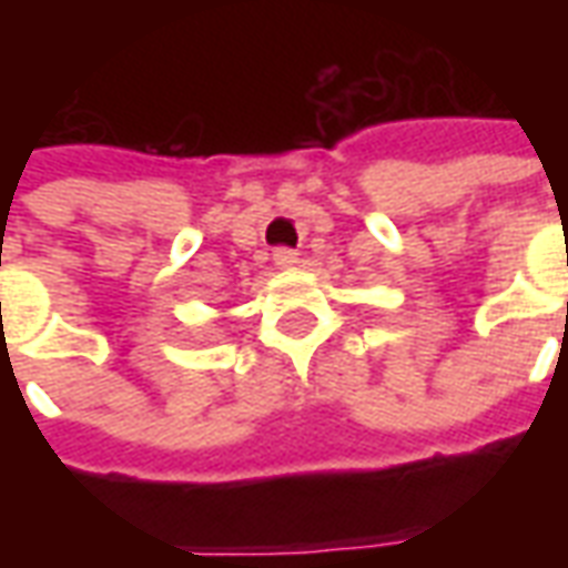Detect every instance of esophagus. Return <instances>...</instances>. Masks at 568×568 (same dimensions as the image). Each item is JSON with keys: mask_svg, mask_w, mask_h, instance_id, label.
<instances>
[{"mask_svg": "<svg viewBox=\"0 0 568 568\" xmlns=\"http://www.w3.org/2000/svg\"><path fill=\"white\" fill-rule=\"evenodd\" d=\"M273 264H276V267H295V264H297V252H295V248L280 246V248H276V252H273Z\"/></svg>", "mask_w": 568, "mask_h": 568, "instance_id": "obj_1", "label": "esophagus"}]
</instances>
